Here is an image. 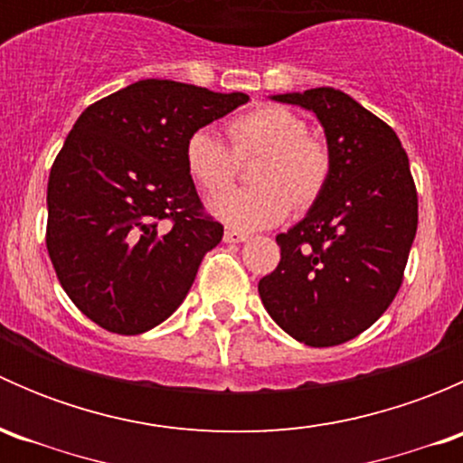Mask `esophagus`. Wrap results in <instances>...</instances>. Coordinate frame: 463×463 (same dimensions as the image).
Masks as SVG:
<instances>
[{
  "label": "esophagus",
  "mask_w": 463,
  "mask_h": 463,
  "mask_svg": "<svg viewBox=\"0 0 463 463\" xmlns=\"http://www.w3.org/2000/svg\"><path fill=\"white\" fill-rule=\"evenodd\" d=\"M246 240H249V232H241L237 228H226V232H223V241L226 244H241Z\"/></svg>",
  "instance_id": "obj_1"
}]
</instances>
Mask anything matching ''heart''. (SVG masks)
<instances>
[{"instance_id":"1","label":"heart","mask_w":463,"mask_h":463,"mask_svg":"<svg viewBox=\"0 0 463 463\" xmlns=\"http://www.w3.org/2000/svg\"><path fill=\"white\" fill-rule=\"evenodd\" d=\"M232 149L210 128L185 141V167L199 188L216 193L234 178L237 157L260 156L251 178L255 189L214 194L210 213L241 231L273 226L293 208H311L331 176V154L325 141L311 137L309 123L296 111L264 105L228 123Z\"/></svg>"}]
</instances>
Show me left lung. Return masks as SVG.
I'll return each instance as SVG.
<instances>
[{
  "label": "left lung",
  "mask_w": 463,
  "mask_h": 463,
  "mask_svg": "<svg viewBox=\"0 0 463 463\" xmlns=\"http://www.w3.org/2000/svg\"><path fill=\"white\" fill-rule=\"evenodd\" d=\"M273 100L318 116L331 176L307 217L275 237L279 264L258 284L269 316L309 347L347 343L385 314L403 282L419 199L394 129L334 87Z\"/></svg>",
  "instance_id": "obj_1"
}]
</instances>
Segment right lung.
I'll return each mask as SVG.
<instances>
[{
    "instance_id": "right-lung-1",
    "label": "right lung",
    "mask_w": 463,
    "mask_h": 463,
    "mask_svg": "<svg viewBox=\"0 0 463 463\" xmlns=\"http://www.w3.org/2000/svg\"><path fill=\"white\" fill-rule=\"evenodd\" d=\"M249 102L175 80H138L89 105L55 156L46 249L73 305L137 335L188 296L223 226L185 167L190 134Z\"/></svg>"
}]
</instances>
